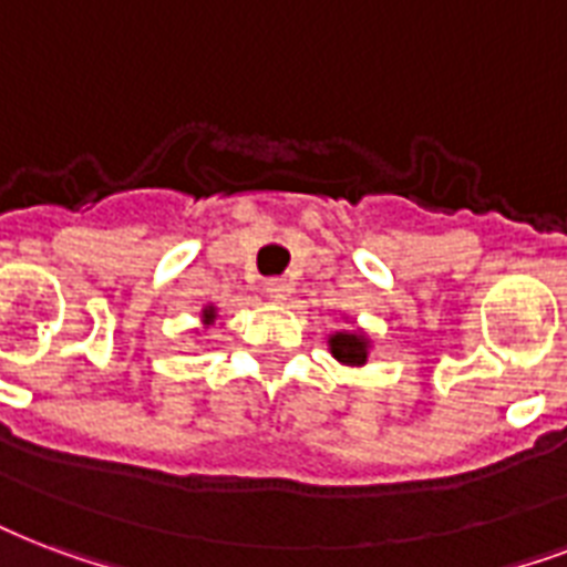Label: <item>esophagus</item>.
I'll use <instances>...</instances> for the list:
<instances>
[{"instance_id":"34e87169","label":"esophagus","mask_w":567,"mask_h":567,"mask_svg":"<svg viewBox=\"0 0 567 567\" xmlns=\"http://www.w3.org/2000/svg\"><path fill=\"white\" fill-rule=\"evenodd\" d=\"M265 293L270 300H288L291 297V282L288 279H267Z\"/></svg>"}]
</instances>
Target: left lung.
Here are the masks:
<instances>
[{
	"label": "left lung",
	"instance_id": "1",
	"mask_svg": "<svg viewBox=\"0 0 567 567\" xmlns=\"http://www.w3.org/2000/svg\"><path fill=\"white\" fill-rule=\"evenodd\" d=\"M330 351L344 365H362L369 360V341L360 332H336L330 339Z\"/></svg>",
	"mask_w": 567,
	"mask_h": 567
}]
</instances>
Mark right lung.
Segmentation results:
<instances>
[{
  "label": "right lung",
  "mask_w": 567,
  "mask_h": 567,
  "mask_svg": "<svg viewBox=\"0 0 567 567\" xmlns=\"http://www.w3.org/2000/svg\"><path fill=\"white\" fill-rule=\"evenodd\" d=\"M214 318H216L214 306H207V309H205V323H210V321H214Z\"/></svg>",
  "instance_id": "1"
}]
</instances>
